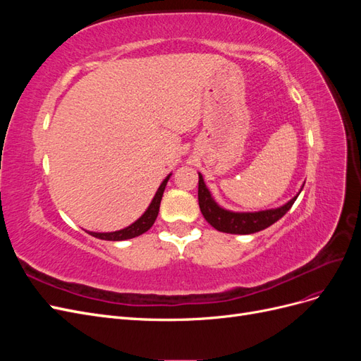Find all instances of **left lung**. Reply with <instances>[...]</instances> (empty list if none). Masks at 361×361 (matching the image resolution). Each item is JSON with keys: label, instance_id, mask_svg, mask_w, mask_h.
I'll list each match as a JSON object with an SVG mask.
<instances>
[{"label": "left lung", "instance_id": "8db88e82", "mask_svg": "<svg viewBox=\"0 0 361 361\" xmlns=\"http://www.w3.org/2000/svg\"><path fill=\"white\" fill-rule=\"evenodd\" d=\"M298 195H295L292 200H289L285 206H280L277 209L269 211H260V212H231L224 211L223 207L218 206L209 191H207L206 185L203 182L202 174H199V206L200 211L204 216V220L209 223L216 231L224 233H235V235H250L264 231L279 221L280 218L285 215L292 204L297 200Z\"/></svg>", "mask_w": 361, "mask_h": 361}]
</instances>
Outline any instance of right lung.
I'll use <instances>...</instances> for the list:
<instances>
[{
  "label": "right lung",
  "mask_w": 361,
  "mask_h": 361,
  "mask_svg": "<svg viewBox=\"0 0 361 361\" xmlns=\"http://www.w3.org/2000/svg\"><path fill=\"white\" fill-rule=\"evenodd\" d=\"M169 179H170V174L161 183V187L158 188L154 200H152L150 206L147 207V211L143 215H141L134 224H130L126 228H122V231L111 232V233H94V232H89V233L92 236H94V238L105 239V241H123V239L135 238V236H140V235H143L145 232H147L149 228L154 226V223L157 220L158 212H159V204H161L162 194H164V190H166V185H167Z\"/></svg>",
  "instance_id": "right-lung-1"
}]
</instances>
